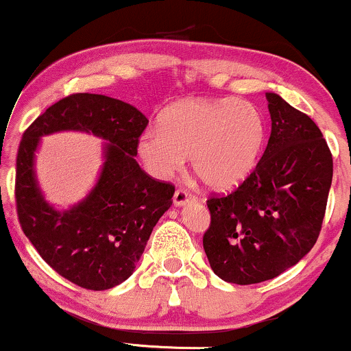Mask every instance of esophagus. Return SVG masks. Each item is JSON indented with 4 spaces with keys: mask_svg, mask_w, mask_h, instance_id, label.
<instances>
[{
    "mask_svg": "<svg viewBox=\"0 0 351 351\" xmlns=\"http://www.w3.org/2000/svg\"><path fill=\"white\" fill-rule=\"evenodd\" d=\"M193 201H196V196L191 195V193H188L186 189H176L175 196H173V203H175V206H186L188 203H193Z\"/></svg>",
    "mask_w": 351,
    "mask_h": 351,
    "instance_id": "obj_1",
    "label": "esophagus"
}]
</instances>
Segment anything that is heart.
Wrapping results in <instances>:
<instances>
[{"instance_id": "obj_1", "label": "heart", "mask_w": 351, "mask_h": 351, "mask_svg": "<svg viewBox=\"0 0 351 351\" xmlns=\"http://www.w3.org/2000/svg\"><path fill=\"white\" fill-rule=\"evenodd\" d=\"M267 140L263 112L234 97L188 99L160 117L158 128H147L136 140L143 167L156 180H168L191 167L216 191H231L256 170Z\"/></svg>"}]
</instances>
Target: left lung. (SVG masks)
<instances>
[{"label":"left lung","mask_w":351,"mask_h":351,"mask_svg":"<svg viewBox=\"0 0 351 351\" xmlns=\"http://www.w3.org/2000/svg\"><path fill=\"white\" fill-rule=\"evenodd\" d=\"M265 99L272 127L263 158L236 191L208 199L204 252L219 279L239 285L274 279L307 256L332 186L320 128L280 95L265 92Z\"/></svg>","instance_id":"1"}]
</instances>
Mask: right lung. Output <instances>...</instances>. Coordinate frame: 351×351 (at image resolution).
<instances>
[{"label": "right lung", "mask_w": 351, "mask_h": 351, "mask_svg": "<svg viewBox=\"0 0 351 351\" xmlns=\"http://www.w3.org/2000/svg\"><path fill=\"white\" fill-rule=\"evenodd\" d=\"M148 119L138 108L99 94L59 100L24 132L16 158V208L23 232L64 279L107 291L132 276L175 188L140 168L136 140ZM86 131L104 140V163L86 199L67 210L47 204L35 176L40 138Z\"/></svg>", "instance_id": "1"}]
</instances>
